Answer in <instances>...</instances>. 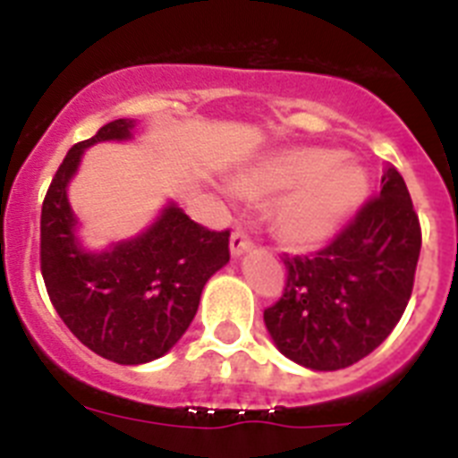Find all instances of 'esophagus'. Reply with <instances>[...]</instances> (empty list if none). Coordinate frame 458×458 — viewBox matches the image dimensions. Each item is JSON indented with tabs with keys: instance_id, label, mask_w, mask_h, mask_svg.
<instances>
[{
	"instance_id": "34e87169",
	"label": "esophagus",
	"mask_w": 458,
	"mask_h": 458,
	"mask_svg": "<svg viewBox=\"0 0 458 458\" xmlns=\"http://www.w3.org/2000/svg\"><path fill=\"white\" fill-rule=\"evenodd\" d=\"M251 250V240L244 233H240V230H235L233 235H230V254H233V259L242 257V254H247V251Z\"/></svg>"
}]
</instances>
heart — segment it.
Masks as SVG:
<instances>
[{"label":"heart","instance_id":"obj_1","mask_svg":"<svg viewBox=\"0 0 458 458\" xmlns=\"http://www.w3.org/2000/svg\"><path fill=\"white\" fill-rule=\"evenodd\" d=\"M247 197L280 194L273 228L287 247L316 250L330 242L370 192L369 171L326 147H290L261 157L233 182Z\"/></svg>","mask_w":458,"mask_h":458}]
</instances>
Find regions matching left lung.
<instances>
[{"mask_svg":"<svg viewBox=\"0 0 458 458\" xmlns=\"http://www.w3.org/2000/svg\"><path fill=\"white\" fill-rule=\"evenodd\" d=\"M420 225L397 168L380 197L316 257H285V294L264 311L273 344L311 370L361 361L402 318L413 290Z\"/></svg>","mask_w":458,"mask_h":458,"instance_id":"8db88e82","label":"left lung"}]
</instances>
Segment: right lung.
Wrapping results in <instances>:
<instances>
[{"label":"right lung","mask_w":458,"mask_h":458,"mask_svg":"<svg viewBox=\"0 0 458 458\" xmlns=\"http://www.w3.org/2000/svg\"><path fill=\"white\" fill-rule=\"evenodd\" d=\"M135 118H118L68 149L39 218L42 278L68 330L95 354L140 366L168 354L192 323L201 290L230 261V233L190 221L168 199L142 233L104 250L82 244L68 187L82 154L99 142H131Z\"/></svg>","instance_id":"1"}]
</instances>
